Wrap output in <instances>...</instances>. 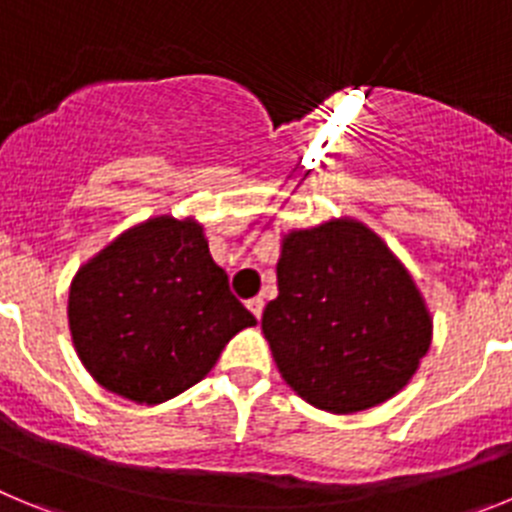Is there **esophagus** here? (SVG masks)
I'll return each instance as SVG.
<instances>
[{"label":"esophagus","instance_id":"1","mask_svg":"<svg viewBox=\"0 0 512 512\" xmlns=\"http://www.w3.org/2000/svg\"><path fill=\"white\" fill-rule=\"evenodd\" d=\"M248 310L253 312V318L259 320L261 312H264V300H261V297H253V300H248Z\"/></svg>","mask_w":512,"mask_h":512}]
</instances>
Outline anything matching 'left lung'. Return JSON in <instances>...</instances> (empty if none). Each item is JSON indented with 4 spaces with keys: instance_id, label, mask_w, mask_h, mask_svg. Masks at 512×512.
<instances>
[{
    "instance_id": "left-lung-1",
    "label": "left lung",
    "mask_w": 512,
    "mask_h": 512,
    "mask_svg": "<svg viewBox=\"0 0 512 512\" xmlns=\"http://www.w3.org/2000/svg\"><path fill=\"white\" fill-rule=\"evenodd\" d=\"M277 300L261 318L284 382L312 408H377L415 377L433 318L413 274L356 217L282 235Z\"/></svg>"
}]
</instances>
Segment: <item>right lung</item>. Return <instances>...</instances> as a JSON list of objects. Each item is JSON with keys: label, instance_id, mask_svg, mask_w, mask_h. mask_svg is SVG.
<instances>
[{"label": "right lung", "instance_id": "add662e5", "mask_svg": "<svg viewBox=\"0 0 512 512\" xmlns=\"http://www.w3.org/2000/svg\"><path fill=\"white\" fill-rule=\"evenodd\" d=\"M66 312L94 382L138 405L182 395L256 325L192 215L148 217L117 235L79 266Z\"/></svg>", "mask_w": 512, "mask_h": 512}]
</instances>
